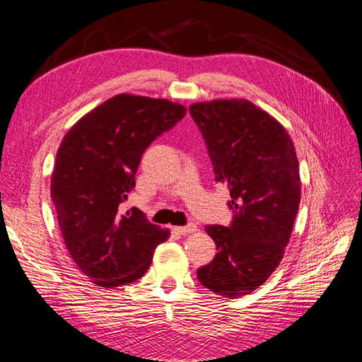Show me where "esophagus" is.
Instances as JSON below:
<instances>
[{
	"mask_svg": "<svg viewBox=\"0 0 362 362\" xmlns=\"http://www.w3.org/2000/svg\"><path fill=\"white\" fill-rule=\"evenodd\" d=\"M174 230L177 233L180 235H189V233H194L197 230V226L196 224H188L185 227H174Z\"/></svg>",
	"mask_w": 362,
	"mask_h": 362,
	"instance_id": "1",
	"label": "esophagus"
}]
</instances>
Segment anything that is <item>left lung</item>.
Here are the masks:
<instances>
[{"label":"left lung","mask_w":362,"mask_h":362,"mask_svg":"<svg viewBox=\"0 0 362 362\" xmlns=\"http://www.w3.org/2000/svg\"><path fill=\"white\" fill-rule=\"evenodd\" d=\"M189 113L235 211L228 227H205L218 253L197 269V279L222 297L250 294L280 264L294 227L302 194L294 143L272 115L247 99L196 103Z\"/></svg>","instance_id":"8db88e82"}]
</instances>
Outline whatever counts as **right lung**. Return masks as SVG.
Returning <instances> with one entry per match:
<instances>
[{
    "label": "right lung",
    "mask_w": 362,
    "mask_h": 362,
    "mask_svg": "<svg viewBox=\"0 0 362 362\" xmlns=\"http://www.w3.org/2000/svg\"><path fill=\"white\" fill-rule=\"evenodd\" d=\"M185 115L179 103L121 93L83 115L60 143L51 199L66 250L98 286L141 279L169 238L140 210L119 214L118 206L135 187L143 152Z\"/></svg>",
    "instance_id": "right-lung-1"
}]
</instances>
